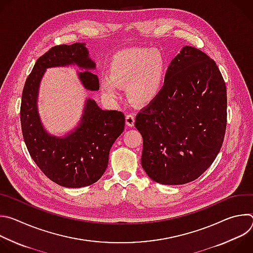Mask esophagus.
Here are the masks:
<instances>
[{
    "label": "esophagus",
    "mask_w": 253,
    "mask_h": 253,
    "mask_svg": "<svg viewBox=\"0 0 253 253\" xmlns=\"http://www.w3.org/2000/svg\"><path fill=\"white\" fill-rule=\"evenodd\" d=\"M126 124L129 127H133L135 124V116L133 114H128L126 116Z\"/></svg>",
    "instance_id": "34e87169"
}]
</instances>
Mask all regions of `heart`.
Returning a JSON list of instances; mask_svg holds the SVG:
<instances>
[{
    "label": "heart",
    "mask_w": 253,
    "mask_h": 253,
    "mask_svg": "<svg viewBox=\"0 0 253 253\" xmlns=\"http://www.w3.org/2000/svg\"><path fill=\"white\" fill-rule=\"evenodd\" d=\"M165 76V60L152 48L123 50L110 61L108 77L101 79V88L108 95L118 94L117 86H126L128 100L139 106L148 105L160 94Z\"/></svg>",
    "instance_id": "heart-1"
}]
</instances>
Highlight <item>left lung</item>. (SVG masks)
I'll list each match as a JSON object with an SVG mask.
<instances>
[{"label":"left lung","mask_w":253,"mask_h":253,"mask_svg":"<svg viewBox=\"0 0 253 253\" xmlns=\"http://www.w3.org/2000/svg\"><path fill=\"white\" fill-rule=\"evenodd\" d=\"M226 86L215 62L184 46L172 59L158 97L137 114L142 167L153 181L181 185L215 160L226 129Z\"/></svg>","instance_id":"8db88e82"}]
</instances>
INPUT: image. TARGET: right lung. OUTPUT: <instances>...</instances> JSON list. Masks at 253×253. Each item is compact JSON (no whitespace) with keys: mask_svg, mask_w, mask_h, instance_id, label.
<instances>
[{"mask_svg":"<svg viewBox=\"0 0 253 253\" xmlns=\"http://www.w3.org/2000/svg\"><path fill=\"white\" fill-rule=\"evenodd\" d=\"M78 67L77 76L88 91L99 90L93 73L96 63L85 43L55 46L36 62L26 80L21 103V125L28 151L55 183L68 187L89 186L102 177L116 139L122 134L125 116L116 110H103L92 98L84 102L77 125L63 135L51 134L44 126L39 110L40 84L50 68Z\"/></svg>","mask_w":253,"mask_h":253,"instance_id":"add662e5","label":"right lung"}]
</instances>
